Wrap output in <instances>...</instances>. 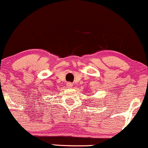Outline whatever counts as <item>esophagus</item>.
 <instances>
[{
  "label": "esophagus",
  "mask_w": 148,
  "mask_h": 148,
  "mask_svg": "<svg viewBox=\"0 0 148 148\" xmlns=\"http://www.w3.org/2000/svg\"><path fill=\"white\" fill-rule=\"evenodd\" d=\"M67 87H68V88H72L73 84L71 83H68V84H67Z\"/></svg>",
  "instance_id": "34e87169"
}]
</instances>
